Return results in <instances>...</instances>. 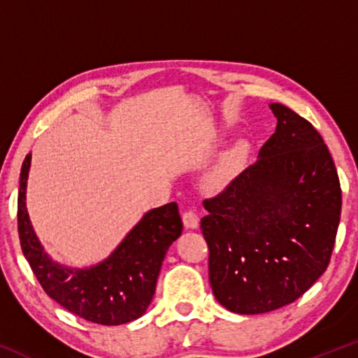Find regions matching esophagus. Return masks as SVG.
Instances as JSON below:
<instances>
[{"instance_id": "34e87169", "label": "esophagus", "mask_w": 358, "mask_h": 358, "mask_svg": "<svg viewBox=\"0 0 358 358\" xmlns=\"http://www.w3.org/2000/svg\"><path fill=\"white\" fill-rule=\"evenodd\" d=\"M181 220H183V224L186 229H196L199 226V217L196 215V211L192 210H186L181 215Z\"/></svg>"}]
</instances>
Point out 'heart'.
Masks as SVG:
<instances>
[{
    "label": "heart",
    "mask_w": 358,
    "mask_h": 358,
    "mask_svg": "<svg viewBox=\"0 0 358 358\" xmlns=\"http://www.w3.org/2000/svg\"><path fill=\"white\" fill-rule=\"evenodd\" d=\"M246 156L248 143L245 141H238L230 145L226 151H222L215 164L210 167L207 175H205V186L208 189H220L243 166Z\"/></svg>",
    "instance_id": "1"
}]
</instances>
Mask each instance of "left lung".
Returning a JSON list of instances; mask_svg holds the SVG:
<instances>
[{"label":"left lung","mask_w":358,"mask_h":358,"mask_svg":"<svg viewBox=\"0 0 358 358\" xmlns=\"http://www.w3.org/2000/svg\"><path fill=\"white\" fill-rule=\"evenodd\" d=\"M276 131L259 159L205 199L201 229L216 300L237 314L286 306L329 266L341 216V186L310 121L273 102Z\"/></svg>","instance_id":"obj_1"}]
</instances>
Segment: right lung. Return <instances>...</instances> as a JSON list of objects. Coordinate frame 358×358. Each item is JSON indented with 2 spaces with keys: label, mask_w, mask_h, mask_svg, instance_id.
I'll return each mask as SVG.
<instances>
[{
  "label": "right lung",
  "mask_w": 358,
  "mask_h": 358,
  "mask_svg": "<svg viewBox=\"0 0 358 358\" xmlns=\"http://www.w3.org/2000/svg\"><path fill=\"white\" fill-rule=\"evenodd\" d=\"M31 155L20 172L19 237L23 256L42 289L69 313L101 325L128 324L143 316L153 300L162 260L181 235L183 222L175 202L150 210L117 250L90 268H69L48 257L27 211V180Z\"/></svg>",
  "instance_id": "right-lung-1"
}]
</instances>
